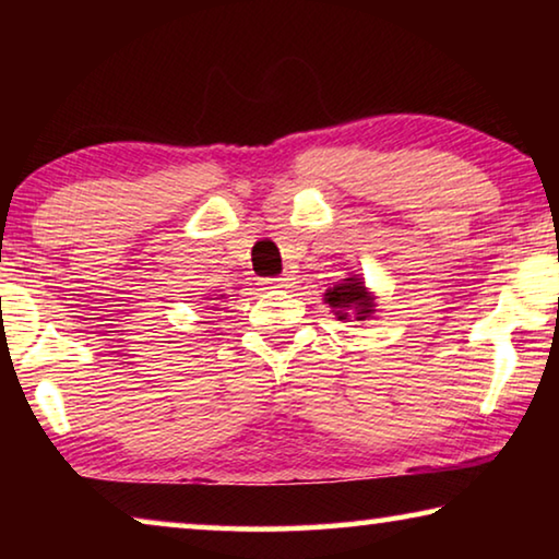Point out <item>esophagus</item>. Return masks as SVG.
I'll list each match as a JSON object with an SVG mask.
<instances>
[{
	"instance_id": "34e87169",
	"label": "esophagus",
	"mask_w": 559,
	"mask_h": 559,
	"mask_svg": "<svg viewBox=\"0 0 559 559\" xmlns=\"http://www.w3.org/2000/svg\"><path fill=\"white\" fill-rule=\"evenodd\" d=\"M293 283H296V278L288 276V273H286V276H278V278H263L261 286H266V288H290Z\"/></svg>"
}]
</instances>
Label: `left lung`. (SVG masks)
<instances>
[{"instance_id": "8db88e82", "label": "left lung", "mask_w": 559, "mask_h": 559, "mask_svg": "<svg viewBox=\"0 0 559 559\" xmlns=\"http://www.w3.org/2000/svg\"><path fill=\"white\" fill-rule=\"evenodd\" d=\"M323 300L343 323H362L377 313V296L365 286V281L357 273H349L347 278L335 283L333 288L323 293Z\"/></svg>"}]
</instances>
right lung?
<instances>
[{"instance_id": "right-lung-1", "label": "right lung", "mask_w": 559, "mask_h": 559, "mask_svg": "<svg viewBox=\"0 0 559 559\" xmlns=\"http://www.w3.org/2000/svg\"><path fill=\"white\" fill-rule=\"evenodd\" d=\"M224 298V296H222ZM206 300H216V298H206ZM214 306H216V302H214Z\"/></svg>"}]
</instances>
